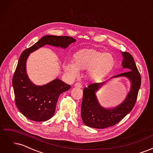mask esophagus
<instances>
[{
  "instance_id": "esophagus-1",
  "label": "esophagus",
  "mask_w": 153,
  "mask_h": 153,
  "mask_svg": "<svg viewBox=\"0 0 153 153\" xmlns=\"http://www.w3.org/2000/svg\"><path fill=\"white\" fill-rule=\"evenodd\" d=\"M74 86H75V87H77V88H82V87L80 83H76V84L74 85Z\"/></svg>"
}]
</instances>
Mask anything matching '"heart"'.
<instances>
[{
  "label": "heart",
  "mask_w": 153,
  "mask_h": 153,
  "mask_svg": "<svg viewBox=\"0 0 153 153\" xmlns=\"http://www.w3.org/2000/svg\"><path fill=\"white\" fill-rule=\"evenodd\" d=\"M115 59L110 53L95 49H83L74 55L73 61L64 64V69L71 77H76L79 70L87 69V76L92 80H98L112 70Z\"/></svg>",
  "instance_id": "b5f03b06"
}]
</instances>
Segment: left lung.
I'll return each instance as SVG.
<instances>
[{"label":"left lung","instance_id":"obj_1","mask_svg":"<svg viewBox=\"0 0 153 153\" xmlns=\"http://www.w3.org/2000/svg\"><path fill=\"white\" fill-rule=\"evenodd\" d=\"M121 54L123 58L121 65L127 71L111 77L108 80L126 77L130 82L129 91L119 105L112 108H105L100 105L96 92L107 81L92 84L85 87L83 91L81 117L83 123L87 126L96 129L113 126L130 112L135 104L141 84L140 75L132 55L123 52Z\"/></svg>","mask_w":153,"mask_h":153}]
</instances>
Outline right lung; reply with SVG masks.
<instances>
[{"label": "right lung", "mask_w": 153, "mask_h": 153, "mask_svg": "<svg viewBox=\"0 0 153 153\" xmlns=\"http://www.w3.org/2000/svg\"><path fill=\"white\" fill-rule=\"evenodd\" d=\"M75 41L76 39L70 36L47 35L21 54L14 73L12 84L16 105L27 118L38 122L50 119L55 113L60 94L71 87L58 78L47 84L35 85L27 73L26 63L30 53L47 45L66 49Z\"/></svg>", "instance_id": "right-lung-1"}]
</instances>
